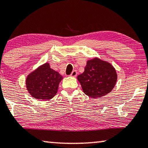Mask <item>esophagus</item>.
I'll use <instances>...</instances> for the list:
<instances>
[{"label": "esophagus", "instance_id": "34e87169", "mask_svg": "<svg viewBox=\"0 0 148 148\" xmlns=\"http://www.w3.org/2000/svg\"><path fill=\"white\" fill-rule=\"evenodd\" d=\"M76 76H77V72L76 71V70L72 71L71 74H70V76H72V77H76Z\"/></svg>", "mask_w": 148, "mask_h": 148}]
</instances>
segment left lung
I'll use <instances>...</instances> for the list:
<instances>
[{
  "label": "left lung",
  "mask_w": 148,
  "mask_h": 148,
  "mask_svg": "<svg viewBox=\"0 0 148 148\" xmlns=\"http://www.w3.org/2000/svg\"><path fill=\"white\" fill-rule=\"evenodd\" d=\"M77 78L85 94L97 98L111 92L115 86L117 74L111 64L95 58L87 62L84 72Z\"/></svg>",
  "instance_id": "obj_1"
}]
</instances>
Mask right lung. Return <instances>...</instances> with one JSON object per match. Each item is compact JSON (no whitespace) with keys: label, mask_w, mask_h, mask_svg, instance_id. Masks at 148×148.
I'll return each instance as SVG.
<instances>
[{"label":"right lung","mask_w":148,"mask_h":148,"mask_svg":"<svg viewBox=\"0 0 148 148\" xmlns=\"http://www.w3.org/2000/svg\"><path fill=\"white\" fill-rule=\"evenodd\" d=\"M62 76L51 69L49 63H45L31 74L26 79L28 92L39 100H50L57 93L58 84Z\"/></svg>","instance_id":"right-lung-1"}]
</instances>
